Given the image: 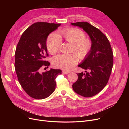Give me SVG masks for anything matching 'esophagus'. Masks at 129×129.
<instances>
[{
  "mask_svg": "<svg viewBox=\"0 0 129 129\" xmlns=\"http://www.w3.org/2000/svg\"><path fill=\"white\" fill-rule=\"evenodd\" d=\"M62 73L63 74H69L70 73L69 71H62Z\"/></svg>",
  "mask_w": 129,
  "mask_h": 129,
  "instance_id": "1",
  "label": "esophagus"
}]
</instances>
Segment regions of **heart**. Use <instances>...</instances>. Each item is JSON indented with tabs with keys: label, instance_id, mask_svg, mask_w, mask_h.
<instances>
[{
	"label": "heart",
	"instance_id": "b5f03b06",
	"mask_svg": "<svg viewBox=\"0 0 129 129\" xmlns=\"http://www.w3.org/2000/svg\"><path fill=\"white\" fill-rule=\"evenodd\" d=\"M66 42L72 44L71 51L75 52L78 56L83 59L89 53L92 48L91 41L86 38L85 33L77 28L66 29L60 32ZM62 43V39L56 32H52L46 40V46L51 54L55 53L59 49ZM78 62V58L75 54H60L53 59L54 66L65 70H70Z\"/></svg>",
	"mask_w": 129,
	"mask_h": 129
}]
</instances>
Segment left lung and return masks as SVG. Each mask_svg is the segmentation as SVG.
<instances>
[{
    "mask_svg": "<svg viewBox=\"0 0 129 129\" xmlns=\"http://www.w3.org/2000/svg\"><path fill=\"white\" fill-rule=\"evenodd\" d=\"M71 24L82 28L92 42L90 52L78 65L89 72L77 74L78 79L73 84V89L80 96L92 97L102 90L109 80L113 64L111 46L104 34L90 23L77 22Z\"/></svg>",
    "mask_w": 129,
    "mask_h": 129,
    "instance_id": "left-lung-1",
    "label": "left lung"
}]
</instances>
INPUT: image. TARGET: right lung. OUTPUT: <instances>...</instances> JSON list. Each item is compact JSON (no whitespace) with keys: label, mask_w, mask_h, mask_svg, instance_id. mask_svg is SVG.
I'll return each mask as SVG.
<instances>
[{"label":"right lung","mask_w":129,"mask_h":129,"mask_svg":"<svg viewBox=\"0 0 129 129\" xmlns=\"http://www.w3.org/2000/svg\"><path fill=\"white\" fill-rule=\"evenodd\" d=\"M60 24L36 22L22 33L15 52V67L20 84L31 97L42 99L50 96L55 89V79L60 70L51 69L40 74L41 67H49L45 60L49 56L46 40L49 34Z\"/></svg>","instance_id":"add662e5"}]
</instances>
